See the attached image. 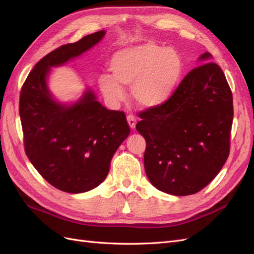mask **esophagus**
Instances as JSON below:
<instances>
[{
    "instance_id": "obj_1",
    "label": "esophagus",
    "mask_w": 254,
    "mask_h": 254,
    "mask_svg": "<svg viewBox=\"0 0 254 254\" xmlns=\"http://www.w3.org/2000/svg\"><path fill=\"white\" fill-rule=\"evenodd\" d=\"M127 121H128V124L131 129L135 128V124H136V119L134 115H128L127 117Z\"/></svg>"
}]
</instances>
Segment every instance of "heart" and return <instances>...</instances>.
<instances>
[{"label":"heart","instance_id":"obj_1","mask_svg":"<svg viewBox=\"0 0 254 254\" xmlns=\"http://www.w3.org/2000/svg\"><path fill=\"white\" fill-rule=\"evenodd\" d=\"M110 68L113 77L104 74L98 78L109 103L117 105L124 99L122 86L132 87L135 104L142 109H155L172 96L181 77L182 61L174 49L146 42L115 53Z\"/></svg>","mask_w":254,"mask_h":254}]
</instances>
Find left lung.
I'll return each mask as SVG.
<instances>
[{
    "mask_svg": "<svg viewBox=\"0 0 254 254\" xmlns=\"http://www.w3.org/2000/svg\"><path fill=\"white\" fill-rule=\"evenodd\" d=\"M211 57L207 52L199 57L204 64L188 73L166 103L139 114L135 128L146 141V175L167 194H196L229 157L232 92Z\"/></svg>",
    "mask_w": 254,
    "mask_h": 254,
    "instance_id": "obj_1",
    "label": "left lung"
}]
</instances>
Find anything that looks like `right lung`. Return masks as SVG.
<instances>
[{
    "label": "right lung",
    "instance_id": "obj_1",
    "mask_svg": "<svg viewBox=\"0 0 254 254\" xmlns=\"http://www.w3.org/2000/svg\"><path fill=\"white\" fill-rule=\"evenodd\" d=\"M99 30L45 55L29 72L20 93L19 112L26 156L54 188L72 194L98 187L111 159L130 133L123 111L106 109L87 90L64 105L51 95L47 78L52 66L78 57L103 39Z\"/></svg>",
    "mask_w": 254,
    "mask_h": 254
}]
</instances>
